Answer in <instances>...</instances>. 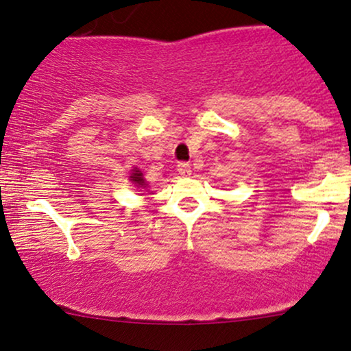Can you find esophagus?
Here are the masks:
<instances>
[{
  "label": "esophagus",
  "instance_id": "1",
  "mask_svg": "<svg viewBox=\"0 0 351 351\" xmlns=\"http://www.w3.org/2000/svg\"><path fill=\"white\" fill-rule=\"evenodd\" d=\"M177 172H179L180 176L182 177H189L191 176V165H189L187 162H180L179 165H177Z\"/></svg>",
  "mask_w": 351,
  "mask_h": 351
}]
</instances>
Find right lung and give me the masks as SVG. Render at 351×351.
<instances>
[{
	"label": "right lung",
	"mask_w": 351,
	"mask_h": 351,
	"mask_svg": "<svg viewBox=\"0 0 351 351\" xmlns=\"http://www.w3.org/2000/svg\"><path fill=\"white\" fill-rule=\"evenodd\" d=\"M129 180H131V182H132L136 187H143V189L147 187V184H145V179H144L143 172H141L137 167L132 169L131 176H129Z\"/></svg>",
	"instance_id": "obj_1"
}]
</instances>
